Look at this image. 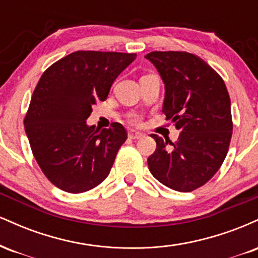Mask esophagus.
I'll list each match as a JSON object with an SVG mask.
<instances>
[{"mask_svg":"<svg viewBox=\"0 0 258 258\" xmlns=\"http://www.w3.org/2000/svg\"><path fill=\"white\" fill-rule=\"evenodd\" d=\"M128 137L131 139H141L144 137V135L138 131H135V130H131V131H128Z\"/></svg>","mask_w":258,"mask_h":258,"instance_id":"obj_1","label":"esophagus"}]
</instances>
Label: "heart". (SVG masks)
I'll use <instances>...</instances> for the list:
<instances>
[{"label":"heart","mask_w":258,"mask_h":258,"mask_svg":"<svg viewBox=\"0 0 258 258\" xmlns=\"http://www.w3.org/2000/svg\"><path fill=\"white\" fill-rule=\"evenodd\" d=\"M130 122L133 123V125H138V123L141 122V116H139V115H132V116L130 117Z\"/></svg>","instance_id":"1"}]
</instances>
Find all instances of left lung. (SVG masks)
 <instances>
[{"label":"left lung","mask_w":258,"mask_h":258,"mask_svg":"<svg viewBox=\"0 0 258 258\" xmlns=\"http://www.w3.org/2000/svg\"><path fill=\"white\" fill-rule=\"evenodd\" d=\"M165 84L162 112L178 130L177 142L152 135V174L168 188L193 191L209 182L226 159L233 133L230 98L223 79L198 55L155 51L146 55Z\"/></svg>","instance_id":"1"}]
</instances>
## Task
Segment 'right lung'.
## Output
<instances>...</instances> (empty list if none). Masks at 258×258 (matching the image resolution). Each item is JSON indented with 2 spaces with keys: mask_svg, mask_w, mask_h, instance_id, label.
<instances>
[{
  "mask_svg": "<svg viewBox=\"0 0 258 258\" xmlns=\"http://www.w3.org/2000/svg\"><path fill=\"white\" fill-rule=\"evenodd\" d=\"M136 57L78 51L53 63L38 80L24 117L25 132L38 166L57 188L84 193L108 177L127 131L119 122L99 131L86 120Z\"/></svg>",
  "mask_w": 258,
  "mask_h": 258,
  "instance_id": "1",
  "label": "right lung"
}]
</instances>
